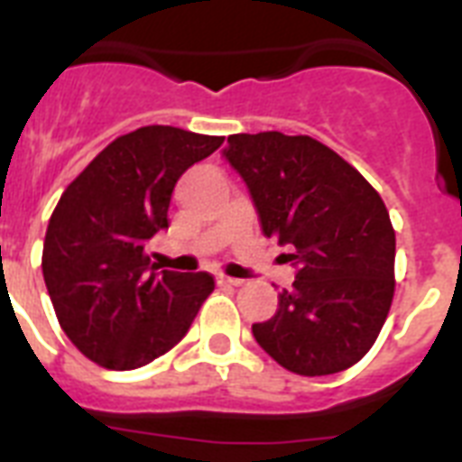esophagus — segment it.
<instances>
[{
  "instance_id": "obj_1",
  "label": "esophagus",
  "mask_w": 462,
  "mask_h": 462,
  "mask_svg": "<svg viewBox=\"0 0 462 462\" xmlns=\"http://www.w3.org/2000/svg\"><path fill=\"white\" fill-rule=\"evenodd\" d=\"M217 282H220V285H227V288H237V285H242L239 278H230V275H217Z\"/></svg>"
}]
</instances>
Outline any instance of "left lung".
I'll list each match as a JSON object with an SVG mask.
<instances>
[{
  "mask_svg": "<svg viewBox=\"0 0 462 462\" xmlns=\"http://www.w3.org/2000/svg\"><path fill=\"white\" fill-rule=\"evenodd\" d=\"M223 158L245 180L261 232L288 246L292 288L254 323L256 343L302 376L365 357L393 302L395 232L376 189L311 136L232 134Z\"/></svg>",
  "mask_w": 462,
  "mask_h": 462,
  "instance_id": "obj_1",
  "label": "left lung"
}]
</instances>
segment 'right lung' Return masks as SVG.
<instances>
[{
	"label": "right lung",
	"mask_w": 462,
	"mask_h": 462,
	"mask_svg": "<svg viewBox=\"0 0 462 462\" xmlns=\"http://www.w3.org/2000/svg\"><path fill=\"white\" fill-rule=\"evenodd\" d=\"M223 136L141 126L100 151L47 225L42 275L61 328L105 369H136L172 350L216 282L158 271L146 242L167 227L174 184Z\"/></svg>",
	"instance_id": "right-lung-1"
}]
</instances>
